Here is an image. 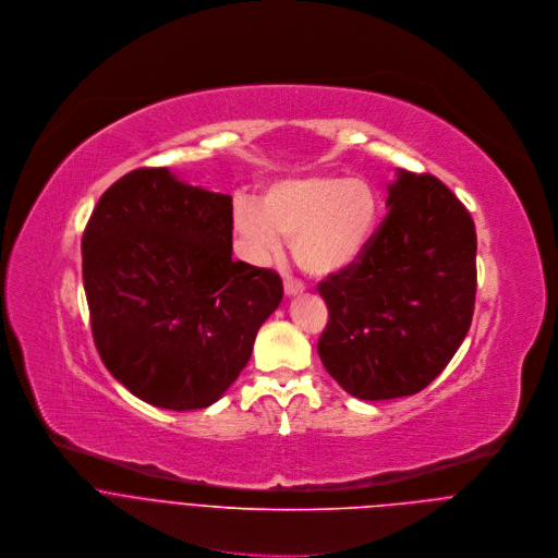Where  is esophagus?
<instances>
[{
    "label": "esophagus",
    "mask_w": 558,
    "mask_h": 558,
    "mask_svg": "<svg viewBox=\"0 0 558 558\" xmlns=\"http://www.w3.org/2000/svg\"><path fill=\"white\" fill-rule=\"evenodd\" d=\"M283 290H286V294H299V292H303V290H305V283H303L301 279H294V277L286 275Z\"/></svg>",
    "instance_id": "obj_1"
}]
</instances>
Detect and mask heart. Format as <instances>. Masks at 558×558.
Listing matches in <instances>:
<instances>
[{"label": "heart", "instance_id": "heart-1", "mask_svg": "<svg viewBox=\"0 0 558 558\" xmlns=\"http://www.w3.org/2000/svg\"><path fill=\"white\" fill-rule=\"evenodd\" d=\"M380 219L378 191L361 178L305 175L270 184L262 199L240 197L233 227L246 255L268 264L292 240L296 264L316 277L348 268Z\"/></svg>", "mask_w": 558, "mask_h": 558}]
</instances>
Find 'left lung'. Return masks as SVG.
Listing matches in <instances>:
<instances>
[{
	"label": "left lung",
	"instance_id": "8db88e82",
	"mask_svg": "<svg viewBox=\"0 0 558 558\" xmlns=\"http://www.w3.org/2000/svg\"><path fill=\"white\" fill-rule=\"evenodd\" d=\"M387 215L348 268L318 294V356L361 400L413 396L460 350L477 292V235L466 206L430 173L400 171Z\"/></svg>",
	"mask_w": 558,
	"mask_h": 558
}]
</instances>
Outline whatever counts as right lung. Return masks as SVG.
Here are the masks:
<instances>
[{"label": "right lung", "instance_id": "1", "mask_svg": "<svg viewBox=\"0 0 558 558\" xmlns=\"http://www.w3.org/2000/svg\"><path fill=\"white\" fill-rule=\"evenodd\" d=\"M100 361L141 400L204 409L246 367L283 296L272 268L235 262L233 197L141 167L94 206L81 242Z\"/></svg>", "mask_w": 558, "mask_h": 558}]
</instances>
